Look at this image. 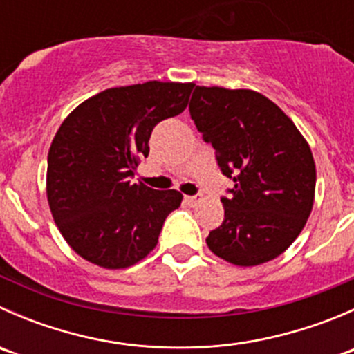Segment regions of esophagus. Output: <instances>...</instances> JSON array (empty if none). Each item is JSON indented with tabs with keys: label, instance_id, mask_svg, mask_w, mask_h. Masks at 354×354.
I'll return each mask as SVG.
<instances>
[{
	"label": "esophagus",
	"instance_id": "34e87169",
	"mask_svg": "<svg viewBox=\"0 0 354 354\" xmlns=\"http://www.w3.org/2000/svg\"><path fill=\"white\" fill-rule=\"evenodd\" d=\"M185 202L190 207H195L200 202V197H197V195H194V197H185Z\"/></svg>",
	"mask_w": 354,
	"mask_h": 354
}]
</instances>
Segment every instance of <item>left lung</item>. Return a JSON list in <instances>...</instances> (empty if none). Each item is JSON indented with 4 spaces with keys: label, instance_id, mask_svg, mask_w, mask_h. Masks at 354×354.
Returning a JSON list of instances; mask_svg holds the SVG:
<instances>
[{
    "label": "left lung",
    "instance_id": "left-lung-1",
    "mask_svg": "<svg viewBox=\"0 0 354 354\" xmlns=\"http://www.w3.org/2000/svg\"><path fill=\"white\" fill-rule=\"evenodd\" d=\"M190 116L233 180L224 221L207 236L217 257L241 267L279 257L305 227L315 197V162L291 120L255 91L195 87Z\"/></svg>",
    "mask_w": 354,
    "mask_h": 354
}]
</instances>
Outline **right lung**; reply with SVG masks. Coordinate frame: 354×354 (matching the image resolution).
Instances as JSON below:
<instances>
[{
    "mask_svg": "<svg viewBox=\"0 0 354 354\" xmlns=\"http://www.w3.org/2000/svg\"><path fill=\"white\" fill-rule=\"evenodd\" d=\"M194 84L145 82L82 102L48 154V202L68 245L104 269H124L156 248L183 195L131 183L159 121L183 113Z\"/></svg>",
    "mask_w": 354,
    "mask_h": 354,
    "instance_id": "add662e5",
    "label": "right lung"
}]
</instances>
